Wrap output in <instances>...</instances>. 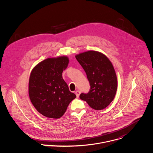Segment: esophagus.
I'll return each mask as SVG.
<instances>
[{"label": "esophagus", "instance_id": "1", "mask_svg": "<svg viewBox=\"0 0 153 153\" xmlns=\"http://www.w3.org/2000/svg\"><path fill=\"white\" fill-rule=\"evenodd\" d=\"M75 94H76V95L77 98H79V95H80V92L79 91H76L75 92Z\"/></svg>", "mask_w": 153, "mask_h": 153}]
</instances>
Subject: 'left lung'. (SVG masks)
<instances>
[{"label":"left lung","instance_id":"obj_1","mask_svg":"<svg viewBox=\"0 0 153 153\" xmlns=\"http://www.w3.org/2000/svg\"><path fill=\"white\" fill-rule=\"evenodd\" d=\"M75 56L86 72L91 86L89 92L81 94L80 98L94 110L105 108L114 100L117 89V76L111 62L104 54L95 51Z\"/></svg>","mask_w":153,"mask_h":153}]
</instances>
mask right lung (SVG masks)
<instances>
[{
  "label": "right lung",
  "instance_id": "1",
  "mask_svg": "<svg viewBox=\"0 0 153 153\" xmlns=\"http://www.w3.org/2000/svg\"><path fill=\"white\" fill-rule=\"evenodd\" d=\"M68 62L67 56L48 58L37 64L30 73V101L37 111L46 117H61L70 102L76 97L69 91L62 76Z\"/></svg>",
  "mask_w": 153,
  "mask_h": 153
}]
</instances>
